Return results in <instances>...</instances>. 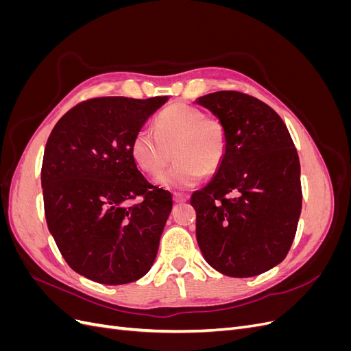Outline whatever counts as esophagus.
I'll return each mask as SVG.
<instances>
[{"label": "esophagus", "instance_id": "esophagus-1", "mask_svg": "<svg viewBox=\"0 0 351 351\" xmlns=\"http://www.w3.org/2000/svg\"><path fill=\"white\" fill-rule=\"evenodd\" d=\"M173 199H174L176 204H183V202H186V200L189 199V196H187V195H180V193H176V195L173 196Z\"/></svg>", "mask_w": 351, "mask_h": 351}]
</instances>
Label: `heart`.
<instances>
[{
	"mask_svg": "<svg viewBox=\"0 0 351 351\" xmlns=\"http://www.w3.org/2000/svg\"><path fill=\"white\" fill-rule=\"evenodd\" d=\"M130 152L146 176L156 177L171 161V169L158 178L169 190L196 186L204 176L218 173L227 154V130L218 117L186 104L169 105L156 115L155 127L136 132Z\"/></svg>",
	"mask_w": 351,
	"mask_h": 351,
	"instance_id": "b5f03b06",
	"label": "heart"
}]
</instances>
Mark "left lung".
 Listing matches in <instances>:
<instances>
[{
  "mask_svg": "<svg viewBox=\"0 0 351 351\" xmlns=\"http://www.w3.org/2000/svg\"><path fill=\"white\" fill-rule=\"evenodd\" d=\"M224 123L227 154L192 195L196 239L212 268L234 278L267 272L289 253L302 212L300 161L281 117L237 90L200 97Z\"/></svg>",
  "mask_w": 351,
  "mask_h": 351,
  "instance_id": "left-lung-1",
  "label": "left lung"
}]
</instances>
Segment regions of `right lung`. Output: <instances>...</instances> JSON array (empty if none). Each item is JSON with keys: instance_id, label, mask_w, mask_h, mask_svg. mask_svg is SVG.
Masks as SVG:
<instances>
[{"instance_id": "add662e5", "label": "right lung", "mask_w": 351, "mask_h": 351, "mask_svg": "<svg viewBox=\"0 0 351 351\" xmlns=\"http://www.w3.org/2000/svg\"><path fill=\"white\" fill-rule=\"evenodd\" d=\"M167 99L83 101L48 137L40 169L48 230L69 267L95 282L137 281L156 258L173 197L137 169L130 143Z\"/></svg>"}]
</instances>
